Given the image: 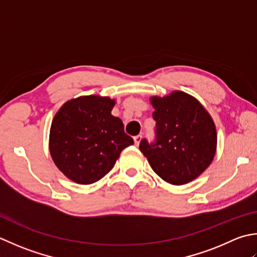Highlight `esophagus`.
<instances>
[{
	"instance_id": "obj_1",
	"label": "esophagus",
	"mask_w": 257,
	"mask_h": 257,
	"mask_svg": "<svg viewBox=\"0 0 257 257\" xmlns=\"http://www.w3.org/2000/svg\"><path fill=\"white\" fill-rule=\"evenodd\" d=\"M141 140H142V135H136V136H134V143H135L136 146H139V144H140V142H141Z\"/></svg>"
}]
</instances>
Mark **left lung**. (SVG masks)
<instances>
[{"instance_id":"8db88e82","label":"left lung","mask_w":257,"mask_h":257,"mask_svg":"<svg viewBox=\"0 0 257 257\" xmlns=\"http://www.w3.org/2000/svg\"><path fill=\"white\" fill-rule=\"evenodd\" d=\"M155 111V141L143 139L140 151L162 180L183 185L200 176L212 163L217 135L213 118L190 94L174 91L151 97Z\"/></svg>"}]
</instances>
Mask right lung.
Segmentation results:
<instances>
[{
	"label": "right lung",
	"instance_id": "right-lung-1",
	"mask_svg": "<svg viewBox=\"0 0 257 257\" xmlns=\"http://www.w3.org/2000/svg\"><path fill=\"white\" fill-rule=\"evenodd\" d=\"M115 99L80 96L63 104L52 121L50 153L63 174L92 184L113 169L121 152L134 144L121 118L111 114Z\"/></svg>",
	"mask_w": 257,
	"mask_h": 257
}]
</instances>
